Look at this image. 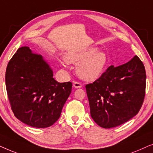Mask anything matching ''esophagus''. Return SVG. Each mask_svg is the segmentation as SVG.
<instances>
[{"label":"esophagus","instance_id":"1","mask_svg":"<svg viewBox=\"0 0 153 153\" xmlns=\"http://www.w3.org/2000/svg\"><path fill=\"white\" fill-rule=\"evenodd\" d=\"M73 86H74L75 88H81V84L79 82H76V81H75V82L73 83Z\"/></svg>","mask_w":153,"mask_h":153}]
</instances>
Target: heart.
<instances>
[{"mask_svg":"<svg viewBox=\"0 0 153 153\" xmlns=\"http://www.w3.org/2000/svg\"><path fill=\"white\" fill-rule=\"evenodd\" d=\"M59 62L62 67H65L68 63L77 64V75L86 81L99 79L108 65L106 53L95 47L69 52L65 55V58L60 60Z\"/></svg>","mask_w":153,"mask_h":153,"instance_id":"heart-1","label":"heart"}]
</instances>
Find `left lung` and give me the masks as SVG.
<instances>
[{
    "mask_svg": "<svg viewBox=\"0 0 153 153\" xmlns=\"http://www.w3.org/2000/svg\"><path fill=\"white\" fill-rule=\"evenodd\" d=\"M146 81L145 68L137 56L122 65L108 67L99 79L85 85L92 118L106 129L127 122L143 104Z\"/></svg>",
    "mask_w": 153,
    "mask_h": 153,
    "instance_id": "left-lung-1",
    "label": "left lung"
}]
</instances>
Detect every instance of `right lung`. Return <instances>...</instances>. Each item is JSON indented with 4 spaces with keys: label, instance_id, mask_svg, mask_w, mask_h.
<instances>
[{
    "label": "right lung",
    "instance_id": "add662e5",
    "mask_svg": "<svg viewBox=\"0 0 153 153\" xmlns=\"http://www.w3.org/2000/svg\"><path fill=\"white\" fill-rule=\"evenodd\" d=\"M41 55L23 47L8 62L5 85L14 116L37 128L51 126L60 118L72 91L71 82L59 83Z\"/></svg>",
    "mask_w": 153,
    "mask_h": 153
}]
</instances>
